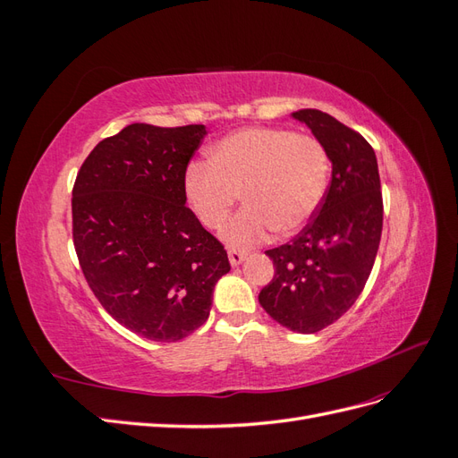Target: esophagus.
I'll return each mask as SVG.
<instances>
[{
	"mask_svg": "<svg viewBox=\"0 0 458 458\" xmlns=\"http://www.w3.org/2000/svg\"><path fill=\"white\" fill-rule=\"evenodd\" d=\"M229 261H231V266H241V263L244 261V258H246V252L244 250H237V248H229Z\"/></svg>",
	"mask_w": 458,
	"mask_h": 458,
	"instance_id": "esophagus-1",
	"label": "esophagus"
}]
</instances>
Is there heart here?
Here are the masks:
<instances>
[{
	"label": "heart",
	"instance_id": "b5f03b06",
	"mask_svg": "<svg viewBox=\"0 0 458 458\" xmlns=\"http://www.w3.org/2000/svg\"><path fill=\"white\" fill-rule=\"evenodd\" d=\"M330 160L313 135L284 128H244L210 150V164L192 162L185 197L200 224L219 229L241 192L246 206L221 233L237 248L254 246L275 229L293 234L315 216L325 197Z\"/></svg>",
	"mask_w": 458,
	"mask_h": 458
}]
</instances>
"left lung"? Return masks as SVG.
I'll return each mask as SVG.
<instances>
[{
	"mask_svg": "<svg viewBox=\"0 0 458 458\" xmlns=\"http://www.w3.org/2000/svg\"><path fill=\"white\" fill-rule=\"evenodd\" d=\"M306 123L332 162V179L313 219L296 237L267 250L275 275L258 296L276 323L313 335L348 311L369 281L382 234L378 162L361 133L317 108Z\"/></svg>",
	"mask_w": 458,
	"mask_h": 458,
	"instance_id": "1",
	"label": "left lung"
}]
</instances>
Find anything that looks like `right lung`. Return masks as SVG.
Returning a JSON list of instances; mask_svg holds the SVG:
<instances>
[{
  "label": "right lung",
  "mask_w": 458,
  "mask_h": 458,
  "mask_svg": "<svg viewBox=\"0 0 458 458\" xmlns=\"http://www.w3.org/2000/svg\"><path fill=\"white\" fill-rule=\"evenodd\" d=\"M202 123H130L81 164L72 239L101 306L147 340L177 342L206 323L227 252L185 206L187 164Z\"/></svg>",
  "instance_id": "right-lung-1"
}]
</instances>
